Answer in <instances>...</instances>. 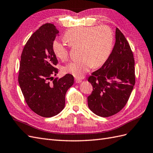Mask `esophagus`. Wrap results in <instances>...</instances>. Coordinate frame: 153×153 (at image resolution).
Masks as SVG:
<instances>
[{"mask_svg":"<svg viewBox=\"0 0 153 153\" xmlns=\"http://www.w3.org/2000/svg\"><path fill=\"white\" fill-rule=\"evenodd\" d=\"M76 82L77 83H80L82 82V80L81 79H79V78H76Z\"/></svg>","mask_w":153,"mask_h":153,"instance_id":"1","label":"esophagus"}]
</instances>
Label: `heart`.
<instances>
[{"label":"heart","mask_w":153,"mask_h":153,"mask_svg":"<svg viewBox=\"0 0 153 153\" xmlns=\"http://www.w3.org/2000/svg\"><path fill=\"white\" fill-rule=\"evenodd\" d=\"M64 40L70 47H80V59L70 62L63 68L65 73L81 78L92 66L103 65L111 53L114 35L110 27L105 25L77 27L70 29L64 36ZM53 52L61 61L68 56L66 46L57 40L52 44Z\"/></svg>","instance_id":"heart-1"}]
</instances>
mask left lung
I'll use <instances>...</instances> for the list:
<instances>
[{
  "mask_svg": "<svg viewBox=\"0 0 153 153\" xmlns=\"http://www.w3.org/2000/svg\"><path fill=\"white\" fill-rule=\"evenodd\" d=\"M115 36V45L107 60L88 79L93 87L87 97L88 106L101 117L120 112L126 105L135 84L134 59L131 47L117 28Z\"/></svg>",
  "mask_w": 153,
  "mask_h": 153,
  "instance_id": "8db88e82",
  "label": "left lung"
}]
</instances>
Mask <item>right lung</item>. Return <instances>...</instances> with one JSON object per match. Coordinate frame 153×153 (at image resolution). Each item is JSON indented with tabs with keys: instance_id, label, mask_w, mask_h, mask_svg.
<instances>
[{
	"instance_id": "obj_1",
	"label": "right lung",
	"mask_w": 153,
	"mask_h": 153,
	"mask_svg": "<svg viewBox=\"0 0 153 153\" xmlns=\"http://www.w3.org/2000/svg\"><path fill=\"white\" fill-rule=\"evenodd\" d=\"M59 31L51 23L43 25L30 37L21 54L19 83L27 105L38 115L50 117L65 108V95L74 84L67 74L55 78L58 61L52 44Z\"/></svg>"
}]
</instances>
